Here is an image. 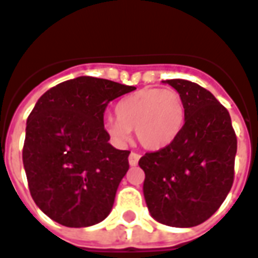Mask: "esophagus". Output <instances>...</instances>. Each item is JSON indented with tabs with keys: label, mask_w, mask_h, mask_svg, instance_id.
I'll return each instance as SVG.
<instances>
[{
	"label": "esophagus",
	"mask_w": 258,
	"mask_h": 258,
	"mask_svg": "<svg viewBox=\"0 0 258 258\" xmlns=\"http://www.w3.org/2000/svg\"><path fill=\"white\" fill-rule=\"evenodd\" d=\"M139 159H140V155L136 154V152H131V155H129V163H131V166H136L137 163H139Z\"/></svg>",
	"instance_id": "34e87169"
}]
</instances>
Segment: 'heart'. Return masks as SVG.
<instances>
[{
    "label": "heart",
    "instance_id": "1",
    "mask_svg": "<svg viewBox=\"0 0 258 258\" xmlns=\"http://www.w3.org/2000/svg\"><path fill=\"white\" fill-rule=\"evenodd\" d=\"M115 116L104 119V129L112 142L125 144L135 129L143 147L161 150L180 135L185 106L177 90L143 88L116 103Z\"/></svg>",
    "mask_w": 258,
    "mask_h": 258
}]
</instances>
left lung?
I'll list each match as a JSON object with an SVG mask.
<instances>
[{"label": "left lung", "instance_id": "1", "mask_svg": "<svg viewBox=\"0 0 258 258\" xmlns=\"http://www.w3.org/2000/svg\"><path fill=\"white\" fill-rule=\"evenodd\" d=\"M185 106L184 126L174 142L147 152L143 192L154 219L188 228L212 217L234 183L236 135L231 116L208 89L185 80H168Z\"/></svg>", "mask_w": 258, "mask_h": 258}]
</instances>
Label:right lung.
I'll list each match as a JSON object with an SVG mask.
<instances>
[{"mask_svg":"<svg viewBox=\"0 0 258 258\" xmlns=\"http://www.w3.org/2000/svg\"><path fill=\"white\" fill-rule=\"evenodd\" d=\"M135 89L78 77L45 92L30 112L24 170L34 202L53 221L81 228L110 214L131 151L108 143L104 111L110 101Z\"/></svg>","mask_w":258,"mask_h":258,"instance_id":"1","label":"right lung"}]
</instances>
